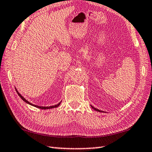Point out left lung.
I'll return each mask as SVG.
<instances>
[{"label": "left lung", "mask_w": 152, "mask_h": 152, "mask_svg": "<svg viewBox=\"0 0 152 152\" xmlns=\"http://www.w3.org/2000/svg\"><path fill=\"white\" fill-rule=\"evenodd\" d=\"M91 107L93 109V110H95V111H97V112H103V111H102V110H99V109H97V108H95V107H93V106H91Z\"/></svg>", "instance_id": "1"}]
</instances>
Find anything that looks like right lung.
<instances>
[{
    "mask_svg": "<svg viewBox=\"0 0 152 152\" xmlns=\"http://www.w3.org/2000/svg\"><path fill=\"white\" fill-rule=\"evenodd\" d=\"M15 91H16V92L18 93V95L20 96L21 97V99L23 100V101H24V102H25L26 103H27V104H30V105H31V106H34V107H36V108H40V109H44V110H46V109H51V108H57V107H58V106H59L60 104H61V101L59 102V103H58L57 104H56V105H54V106H37V105H34V104H32L31 102H30L29 101H28L27 99H25L23 96L20 93H19V92H18V89L15 88Z\"/></svg>",
    "mask_w": 152,
    "mask_h": 152,
    "instance_id": "right-lung-1",
    "label": "right lung"
}]
</instances>
